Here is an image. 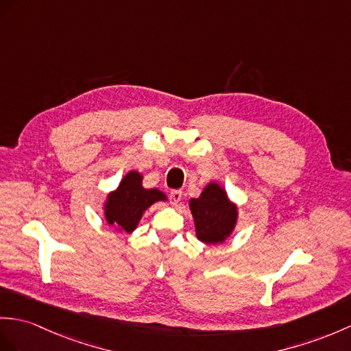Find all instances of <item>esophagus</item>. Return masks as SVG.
Returning <instances> with one entry per match:
<instances>
[{"mask_svg": "<svg viewBox=\"0 0 351 351\" xmlns=\"http://www.w3.org/2000/svg\"><path fill=\"white\" fill-rule=\"evenodd\" d=\"M182 196H183V192H182V191H171V193H169L171 204H173V205H177L178 202L182 201Z\"/></svg>", "mask_w": 351, "mask_h": 351, "instance_id": "34e87169", "label": "esophagus"}]
</instances>
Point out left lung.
Returning <instances> with one entry per match:
<instances>
[{"label": "left lung", "mask_w": 351, "mask_h": 351, "mask_svg": "<svg viewBox=\"0 0 351 351\" xmlns=\"http://www.w3.org/2000/svg\"><path fill=\"white\" fill-rule=\"evenodd\" d=\"M189 210L201 243L221 244L232 235L238 221V204L217 182H210L198 198H191Z\"/></svg>", "instance_id": "8db88e82"}]
</instances>
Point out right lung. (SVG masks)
Wrapping results in <instances>:
<instances>
[{"mask_svg":"<svg viewBox=\"0 0 351 351\" xmlns=\"http://www.w3.org/2000/svg\"><path fill=\"white\" fill-rule=\"evenodd\" d=\"M167 202V195L153 187L146 189L143 186V174L131 169L114 191L107 193L102 202V213L110 226L117 232L131 234L138 226L144 213L155 202Z\"/></svg>","mask_w":351,"mask_h":351,"instance_id":"1","label":"right lung"}]
</instances>
